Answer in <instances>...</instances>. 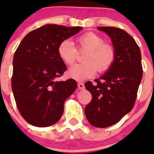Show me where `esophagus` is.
Here are the masks:
<instances>
[{"label": "esophagus", "mask_w": 154, "mask_h": 154, "mask_svg": "<svg viewBox=\"0 0 154 154\" xmlns=\"http://www.w3.org/2000/svg\"><path fill=\"white\" fill-rule=\"evenodd\" d=\"M78 88L79 90H83V89H85V85H84V84L82 83V82H79Z\"/></svg>", "instance_id": "obj_1"}]
</instances>
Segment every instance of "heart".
Returning <instances> with one entry per match:
<instances>
[{"label": "heart", "instance_id": "heart-1", "mask_svg": "<svg viewBox=\"0 0 154 154\" xmlns=\"http://www.w3.org/2000/svg\"><path fill=\"white\" fill-rule=\"evenodd\" d=\"M79 51H87L84 55L85 63L76 64L68 70L69 78L76 81H83L95 75L96 70L99 73L108 71L116 60V50L112 45L105 43L101 36L88 32L77 39ZM58 54L62 62L68 65H72L78 56V51L69 40H64L58 47Z\"/></svg>", "mask_w": 154, "mask_h": 154}]
</instances>
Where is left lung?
<instances>
[{
  "label": "left lung",
  "instance_id": "left-lung-1",
  "mask_svg": "<svg viewBox=\"0 0 154 154\" xmlns=\"http://www.w3.org/2000/svg\"><path fill=\"white\" fill-rule=\"evenodd\" d=\"M111 38L116 50L113 65L99 79L85 82L92 100L85 109L91 125L106 128L118 123L135 104L143 76L141 52L133 37L115 27H99Z\"/></svg>",
  "mask_w": 154,
  "mask_h": 154
}]
</instances>
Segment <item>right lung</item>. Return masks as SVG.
<instances>
[{"label": "right lung", "instance_id": "obj_1", "mask_svg": "<svg viewBox=\"0 0 154 154\" xmlns=\"http://www.w3.org/2000/svg\"><path fill=\"white\" fill-rule=\"evenodd\" d=\"M82 29L45 24L29 32L17 47L13 58L12 91L19 112L32 126L56 123L63 114L65 101L77 88L72 79H55L66 70L58 56V45Z\"/></svg>", "mask_w": 154, "mask_h": 154}]
</instances>
